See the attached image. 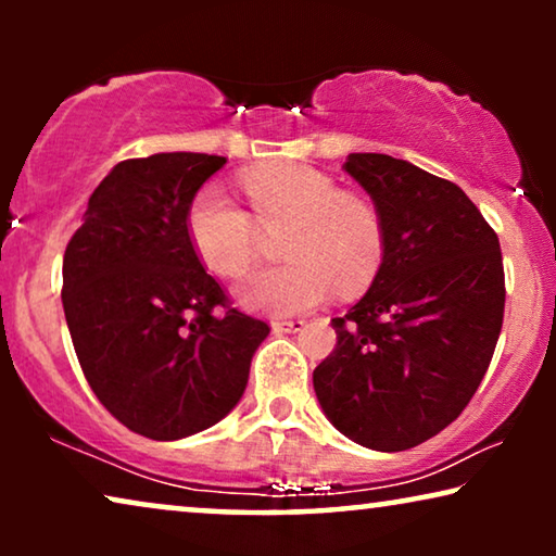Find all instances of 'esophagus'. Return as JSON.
Segmentation results:
<instances>
[{"mask_svg": "<svg viewBox=\"0 0 556 556\" xmlns=\"http://www.w3.org/2000/svg\"><path fill=\"white\" fill-rule=\"evenodd\" d=\"M306 329V321L303 318H276L273 321V331L276 333H295Z\"/></svg>", "mask_w": 556, "mask_h": 556, "instance_id": "34e87169", "label": "esophagus"}]
</instances>
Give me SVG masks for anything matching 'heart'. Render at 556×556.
Here are the masks:
<instances>
[{"label":"heart","mask_w":556,"mask_h":556,"mask_svg":"<svg viewBox=\"0 0 556 556\" xmlns=\"http://www.w3.org/2000/svg\"><path fill=\"white\" fill-rule=\"evenodd\" d=\"M255 220L217 185L202 187L187 210L194 253L219 278H240L257 257L255 222L288 227L286 265L255 270L238 288L250 311L291 316L333 293H359L384 261V223L364 197L341 192L329 174L306 164H265L240 177Z\"/></svg>","instance_id":"heart-1"}]
</instances>
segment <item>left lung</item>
Here are the masks:
<instances>
[{
  "label": "left lung",
  "mask_w": 556,
  "mask_h": 556,
  "mask_svg": "<svg viewBox=\"0 0 556 556\" xmlns=\"http://www.w3.org/2000/svg\"><path fill=\"white\" fill-rule=\"evenodd\" d=\"M384 223V261L314 369L333 428L397 453L438 435L473 397L504 324L498 235L453 181L387 154H349Z\"/></svg>",
  "instance_id": "1"
}]
</instances>
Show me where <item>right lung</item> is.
<instances>
[{
	"label": "right lung",
	"mask_w": 556,
	"mask_h": 556,
	"mask_svg": "<svg viewBox=\"0 0 556 556\" xmlns=\"http://www.w3.org/2000/svg\"><path fill=\"white\" fill-rule=\"evenodd\" d=\"M225 162L192 151L126 159L65 248L63 308L83 375L118 422L151 440L223 420L270 333L230 306L187 235L197 189Z\"/></svg>",
	"instance_id": "obj_1"
}]
</instances>
